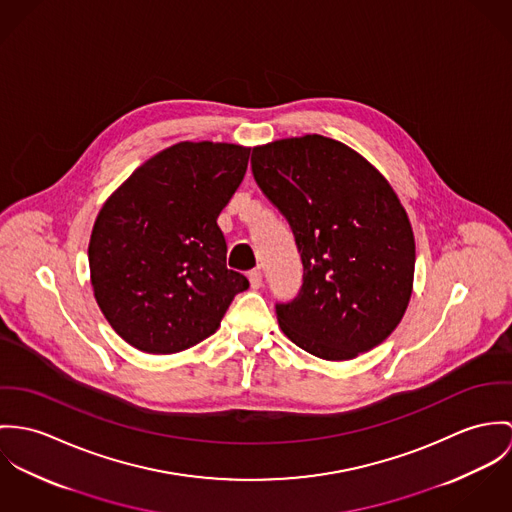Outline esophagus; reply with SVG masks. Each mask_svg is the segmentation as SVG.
<instances>
[{"instance_id":"1","label":"esophagus","mask_w":512,"mask_h":512,"mask_svg":"<svg viewBox=\"0 0 512 512\" xmlns=\"http://www.w3.org/2000/svg\"><path fill=\"white\" fill-rule=\"evenodd\" d=\"M247 277H249L251 288H255V290H257V288H261V286H263V273H261V271H251Z\"/></svg>"}]
</instances>
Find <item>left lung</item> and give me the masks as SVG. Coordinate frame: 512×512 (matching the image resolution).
<instances>
[{
  "label": "left lung",
  "mask_w": 512,
  "mask_h": 512,
  "mask_svg": "<svg viewBox=\"0 0 512 512\" xmlns=\"http://www.w3.org/2000/svg\"><path fill=\"white\" fill-rule=\"evenodd\" d=\"M257 186L283 214L302 286L277 302L284 334L343 361L391 336L408 306L414 235L391 184L340 141L306 135L253 149Z\"/></svg>",
  "instance_id": "left-lung-1"
}]
</instances>
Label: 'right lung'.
I'll list each match as a JSON object with an SVG mask.
<instances>
[{
  "label": "right lung",
  "instance_id": "add662e5",
  "mask_svg": "<svg viewBox=\"0 0 512 512\" xmlns=\"http://www.w3.org/2000/svg\"><path fill=\"white\" fill-rule=\"evenodd\" d=\"M249 149L178 143L133 172L100 210L88 245L92 286L115 332L147 353L212 336L249 281L226 265L220 212Z\"/></svg>",
  "mask_w": 512,
  "mask_h": 512
}]
</instances>
